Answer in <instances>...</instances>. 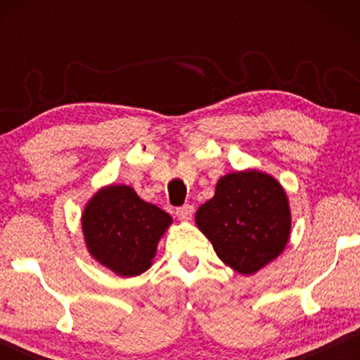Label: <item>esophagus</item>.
Instances as JSON below:
<instances>
[{"label":"esophagus","mask_w":360,"mask_h":360,"mask_svg":"<svg viewBox=\"0 0 360 360\" xmlns=\"http://www.w3.org/2000/svg\"><path fill=\"white\" fill-rule=\"evenodd\" d=\"M193 211H195L193 205L186 203V205H184V206H180V208H176L175 214L179 216V219H184V221H186V219H190V218H191V214H193Z\"/></svg>","instance_id":"obj_1"}]
</instances>
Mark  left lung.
I'll use <instances>...</instances> for the list:
<instances>
[{
  "mask_svg": "<svg viewBox=\"0 0 360 360\" xmlns=\"http://www.w3.org/2000/svg\"><path fill=\"white\" fill-rule=\"evenodd\" d=\"M196 224L224 264L239 274H255L287 245V195L267 174L236 172L219 179L213 198L196 211Z\"/></svg>",
  "mask_w": 360,
  "mask_h": 360,
  "instance_id": "1",
  "label": "left lung"
}]
</instances>
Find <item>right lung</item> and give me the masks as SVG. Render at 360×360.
Wrapping results in <instances>:
<instances>
[{"label": "right lung", "mask_w": 360, "mask_h": 360, "mask_svg": "<svg viewBox=\"0 0 360 360\" xmlns=\"http://www.w3.org/2000/svg\"><path fill=\"white\" fill-rule=\"evenodd\" d=\"M170 223V214L146 203L126 185L98 191L82 218L90 254L121 277H136L150 267Z\"/></svg>", "instance_id": "obj_1"}]
</instances>
